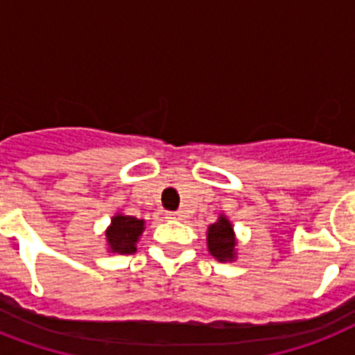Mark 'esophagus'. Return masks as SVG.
Masks as SVG:
<instances>
[{
	"label": "esophagus",
	"mask_w": 355,
	"mask_h": 355,
	"mask_svg": "<svg viewBox=\"0 0 355 355\" xmlns=\"http://www.w3.org/2000/svg\"><path fill=\"white\" fill-rule=\"evenodd\" d=\"M166 217L167 219H171V221H180V219H182V214H180V211H167Z\"/></svg>",
	"instance_id": "1"
}]
</instances>
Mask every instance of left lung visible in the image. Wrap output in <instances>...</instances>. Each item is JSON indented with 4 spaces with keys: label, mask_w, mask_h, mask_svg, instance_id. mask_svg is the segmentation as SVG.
Instances as JSON below:
<instances>
[{
    "label": "left lung",
    "mask_w": 355,
    "mask_h": 355,
    "mask_svg": "<svg viewBox=\"0 0 355 355\" xmlns=\"http://www.w3.org/2000/svg\"><path fill=\"white\" fill-rule=\"evenodd\" d=\"M208 250L219 261H234L236 259V234H234L232 223L227 216H219L214 225L208 227Z\"/></svg>",
    "instance_id": "left-lung-1"
}]
</instances>
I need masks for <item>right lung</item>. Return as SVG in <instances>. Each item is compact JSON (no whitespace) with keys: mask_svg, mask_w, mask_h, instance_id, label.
I'll list each match as a JSON object with an SVG mask.
<instances>
[{"mask_svg":"<svg viewBox=\"0 0 355 355\" xmlns=\"http://www.w3.org/2000/svg\"><path fill=\"white\" fill-rule=\"evenodd\" d=\"M145 221L132 216L116 214L110 227L107 228V243L110 252L132 254L136 252V243L144 232Z\"/></svg>","mask_w":355,"mask_h":355,"instance_id":"add662e5","label":"right lung"}]
</instances>
